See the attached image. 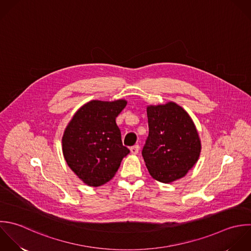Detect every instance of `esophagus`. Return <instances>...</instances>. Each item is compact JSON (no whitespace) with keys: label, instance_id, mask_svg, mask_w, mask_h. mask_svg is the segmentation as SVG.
<instances>
[{"label":"esophagus","instance_id":"34e87169","mask_svg":"<svg viewBox=\"0 0 251 251\" xmlns=\"http://www.w3.org/2000/svg\"><path fill=\"white\" fill-rule=\"evenodd\" d=\"M139 150H140L139 145H135V146L131 147V149H130V151H131L132 154H137V153L139 152Z\"/></svg>","mask_w":251,"mask_h":251}]
</instances>
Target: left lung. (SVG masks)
I'll return each mask as SVG.
<instances>
[{
  "instance_id": "8db88e82",
  "label": "left lung",
  "mask_w": 251,
  "mask_h": 251,
  "mask_svg": "<svg viewBox=\"0 0 251 251\" xmlns=\"http://www.w3.org/2000/svg\"><path fill=\"white\" fill-rule=\"evenodd\" d=\"M149 136L142 154L150 174L162 183L182 177L196 164L201 141L190 115L175 102L147 109Z\"/></svg>"
}]
</instances>
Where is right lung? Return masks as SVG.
I'll use <instances>...</instances> for the list:
<instances>
[{
	"instance_id": "1",
	"label": "right lung",
	"mask_w": 251,
	"mask_h": 251,
	"mask_svg": "<svg viewBox=\"0 0 251 251\" xmlns=\"http://www.w3.org/2000/svg\"><path fill=\"white\" fill-rule=\"evenodd\" d=\"M126 100H92L73 116L62 137V151L71 170L86 184L111 180L130 150L123 146L116 117Z\"/></svg>"
}]
</instances>
